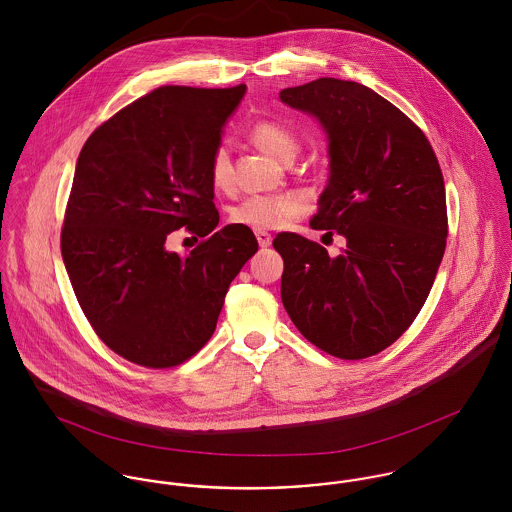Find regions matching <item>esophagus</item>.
I'll return each mask as SVG.
<instances>
[{
	"label": "esophagus",
	"mask_w": 512,
	"mask_h": 512,
	"mask_svg": "<svg viewBox=\"0 0 512 512\" xmlns=\"http://www.w3.org/2000/svg\"><path fill=\"white\" fill-rule=\"evenodd\" d=\"M256 240H258V244H260L262 248H268V246L272 244V234L266 232V230H258V232H256Z\"/></svg>",
	"instance_id": "34e87169"
}]
</instances>
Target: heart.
Masks as SVG:
<instances>
[{
    "instance_id": "1",
    "label": "heart",
    "mask_w": 512,
    "mask_h": 512,
    "mask_svg": "<svg viewBox=\"0 0 512 512\" xmlns=\"http://www.w3.org/2000/svg\"><path fill=\"white\" fill-rule=\"evenodd\" d=\"M248 134L256 146L284 163L293 161L301 147L299 136L278 120H258L252 124ZM209 175L215 189L228 191L232 187V157L228 147L219 146L213 151ZM303 211L305 201L299 195H254L232 207L230 220L252 230H274L299 217Z\"/></svg>"
}]
</instances>
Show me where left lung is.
Instances as JSON below:
<instances>
[{
    "label": "left lung",
    "mask_w": 512,
    "mask_h": 512,
    "mask_svg": "<svg viewBox=\"0 0 512 512\" xmlns=\"http://www.w3.org/2000/svg\"><path fill=\"white\" fill-rule=\"evenodd\" d=\"M280 98L329 136L331 177L309 226L347 238L331 258L313 240L278 234L282 301L309 343L361 361L412 325L434 286L447 242L438 157L404 112L359 82L325 76Z\"/></svg>",
    "instance_id": "left-lung-1"
}]
</instances>
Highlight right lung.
Instances as JSON below:
<instances>
[{
    "mask_svg": "<svg viewBox=\"0 0 512 512\" xmlns=\"http://www.w3.org/2000/svg\"><path fill=\"white\" fill-rule=\"evenodd\" d=\"M244 92L246 84L155 88L100 124L78 155L61 252L94 333L130 363L171 368L197 355L230 282L258 250L246 226L215 230L209 175ZM183 225L208 236L185 259L164 248Z\"/></svg>",
    "mask_w": 512,
    "mask_h": 512,
    "instance_id": "1",
    "label": "right lung"
}]
</instances>
